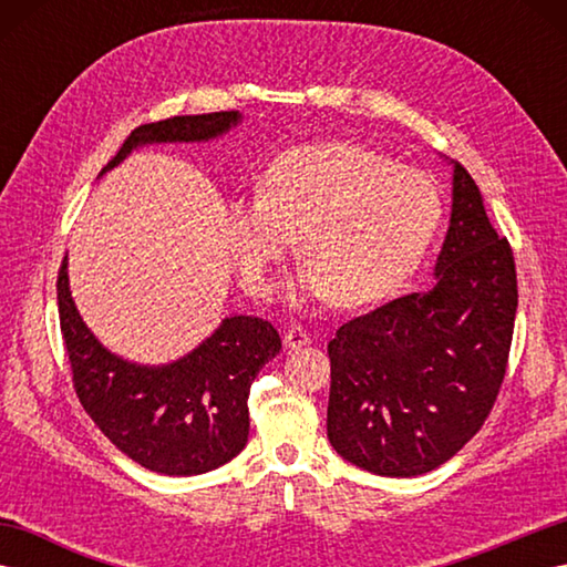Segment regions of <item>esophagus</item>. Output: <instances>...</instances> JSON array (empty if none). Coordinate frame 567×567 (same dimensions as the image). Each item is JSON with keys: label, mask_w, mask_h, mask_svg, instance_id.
I'll use <instances>...</instances> for the list:
<instances>
[{"label": "esophagus", "mask_w": 567, "mask_h": 567, "mask_svg": "<svg viewBox=\"0 0 567 567\" xmlns=\"http://www.w3.org/2000/svg\"><path fill=\"white\" fill-rule=\"evenodd\" d=\"M309 341H311L309 331L305 327H299V323H295V327H290V329H287V333H285V346L287 348H302Z\"/></svg>", "instance_id": "obj_1"}]
</instances>
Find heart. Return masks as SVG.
Instances as JSON below:
<instances>
[{
  "label": "heart",
  "instance_id": "obj_1",
  "mask_svg": "<svg viewBox=\"0 0 567 567\" xmlns=\"http://www.w3.org/2000/svg\"><path fill=\"white\" fill-rule=\"evenodd\" d=\"M441 216L431 175L360 143H315L277 155L260 197L228 204L226 231L248 292L270 290L272 265L299 236V292L355 307L412 275Z\"/></svg>",
  "mask_w": 567,
  "mask_h": 567
}]
</instances>
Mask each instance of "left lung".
<instances>
[{
    "label": "left lung",
    "instance_id": "8db88e82",
    "mask_svg": "<svg viewBox=\"0 0 567 567\" xmlns=\"http://www.w3.org/2000/svg\"><path fill=\"white\" fill-rule=\"evenodd\" d=\"M516 265L461 163L436 285L346 321L329 341L336 453L384 477L443 465L483 429L507 372Z\"/></svg>",
    "mask_w": 567,
    "mask_h": 567
}]
</instances>
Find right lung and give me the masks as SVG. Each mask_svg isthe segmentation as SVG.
Here are the masks:
<instances>
[{"label": "right lung", "mask_w": 567, "mask_h": 567, "mask_svg": "<svg viewBox=\"0 0 567 567\" xmlns=\"http://www.w3.org/2000/svg\"><path fill=\"white\" fill-rule=\"evenodd\" d=\"M238 118V112H212L143 124L131 131L102 173L141 143L209 141ZM58 317L80 404L131 461L161 475H202L244 451L250 382L282 348L270 321L224 319L207 341L177 363H126L102 348L80 319L68 287V258L58 270Z\"/></svg>", "instance_id": "add662e5"}]
</instances>
